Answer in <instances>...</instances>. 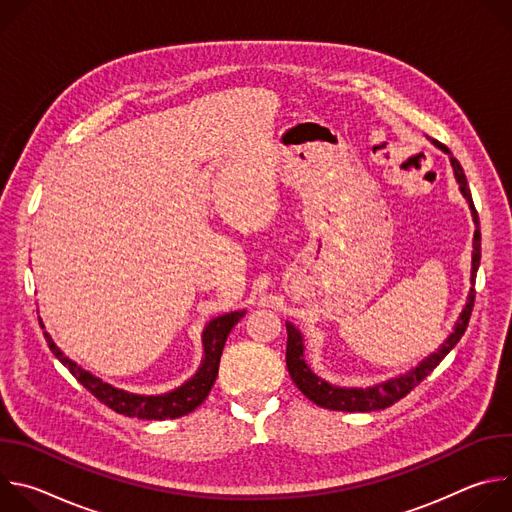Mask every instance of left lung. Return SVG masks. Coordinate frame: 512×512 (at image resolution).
<instances>
[{"label":"left lung","instance_id":"left-lung-1","mask_svg":"<svg viewBox=\"0 0 512 512\" xmlns=\"http://www.w3.org/2000/svg\"><path fill=\"white\" fill-rule=\"evenodd\" d=\"M433 143L437 145V148L444 150L446 154H450V162H452V168H454V176L460 184V190L464 194V198L468 200L470 204V210H472V216H474V225H476V231H474V251H472V285H474V279H476V271H478V265H480V221H478V212L474 208V202H472V194H470V188H468V180H466V174L460 166V162L452 156V152L446 148L444 143L435 141ZM474 287L470 289L468 294V302L454 326V332L448 336V340L437 348L433 354H429L425 360H421L415 369H411L409 373L405 375H399L397 379H389L385 383H379L375 387H367V389H346V387H334L330 383H326L324 379L316 377L310 367L304 360V338H302V332L291 324V322H285V328H287V348H285V362H287V371H289V377L291 381L296 383V387L316 405L324 407V409H332V411H360V413H367V411H377V409H387L391 407L393 403H397L399 399H403L409 391H413L435 367L444 360V356L460 342V338L464 336L466 328H468V322H470V316H472V308H474Z\"/></svg>","mask_w":512,"mask_h":512}]
</instances>
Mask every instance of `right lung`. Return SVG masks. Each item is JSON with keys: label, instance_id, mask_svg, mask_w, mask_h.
<instances>
[{"label": "right lung", "instance_id": "add662e5", "mask_svg": "<svg viewBox=\"0 0 512 512\" xmlns=\"http://www.w3.org/2000/svg\"><path fill=\"white\" fill-rule=\"evenodd\" d=\"M243 316H245V310L223 314L210 320L202 332L204 358H202L200 369L182 387L164 395H135L123 389H115L113 385L103 383L89 371L81 369L77 362H72L68 356H64L48 332H44V338L52 354L64 364V367L70 371V375L75 377L91 395H95L103 405L127 417L162 421V419H176V417L188 415L208 397L218 375V362H221L227 336Z\"/></svg>", "mask_w": 512, "mask_h": 512}]
</instances>
